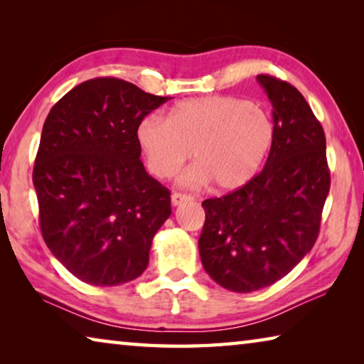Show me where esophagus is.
<instances>
[{"mask_svg":"<svg viewBox=\"0 0 364 364\" xmlns=\"http://www.w3.org/2000/svg\"><path fill=\"white\" fill-rule=\"evenodd\" d=\"M189 200H193V197L188 194H181V193L171 194V205L173 207L181 205V204H184V202H189Z\"/></svg>","mask_w":364,"mask_h":364,"instance_id":"obj_1","label":"esophagus"}]
</instances>
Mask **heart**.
Segmentation results:
<instances>
[{
  "instance_id": "b5f03b06",
  "label": "heart",
  "mask_w": 364,
  "mask_h": 364,
  "mask_svg": "<svg viewBox=\"0 0 364 364\" xmlns=\"http://www.w3.org/2000/svg\"><path fill=\"white\" fill-rule=\"evenodd\" d=\"M136 139L147 167L157 178H170L191 157L197 160L181 176L183 184H207L236 191L260 171L274 143V123L267 110L234 96L188 100L167 119H141Z\"/></svg>"
}]
</instances>
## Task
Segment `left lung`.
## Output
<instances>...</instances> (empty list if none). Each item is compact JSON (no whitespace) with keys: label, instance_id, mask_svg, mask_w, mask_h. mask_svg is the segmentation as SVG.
Listing matches in <instances>:
<instances>
[{"label":"left lung","instance_id":"8db88e82","mask_svg":"<svg viewBox=\"0 0 364 364\" xmlns=\"http://www.w3.org/2000/svg\"><path fill=\"white\" fill-rule=\"evenodd\" d=\"M257 82L273 106V147L250 183L202 202L199 237L208 276L241 294L274 284L311 250L331 186L323 127L305 97L274 77Z\"/></svg>","mask_w":364,"mask_h":364}]
</instances>
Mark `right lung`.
Returning <instances> with one entry per match:
<instances>
[{"instance_id": "1", "label": "right lung", "mask_w": 364, "mask_h": 364, "mask_svg": "<svg viewBox=\"0 0 364 364\" xmlns=\"http://www.w3.org/2000/svg\"><path fill=\"white\" fill-rule=\"evenodd\" d=\"M168 97L120 78L70 90L43 125L33 167L40 228L80 281L120 286L143 274L171 215L170 191L147 175L136 128Z\"/></svg>"}]
</instances>
